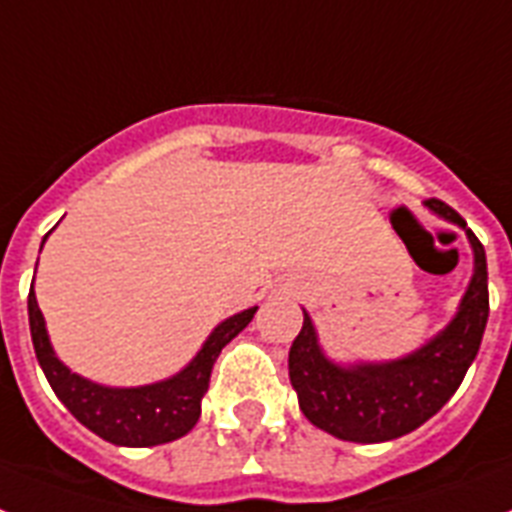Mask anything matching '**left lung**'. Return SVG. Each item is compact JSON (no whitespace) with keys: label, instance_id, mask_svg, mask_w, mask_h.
<instances>
[{"label":"left lung","instance_id":"obj_1","mask_svg":"<svg viewBox=\"0 0 512 512\" xmlns=\"http://www.w3.org/2000/svg\"><path fill=\"white\" fill-rule=\"evenodd\" d=\"M426 207L463 228L473 249L471 284L455 318L410 355L389 363L339 365L323 355L305 313L302 331L289 350V378L299 410L313 426L344 442H389L418 429L458 392L481 347L489 318L484 244L442 199H426Z\"/></svg>","mask_w":512,"mask_h":512}]
</instances>
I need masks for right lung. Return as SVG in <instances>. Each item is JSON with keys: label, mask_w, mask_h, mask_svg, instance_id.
I'll list each match as a JSON object with an SVG mask.
<instances>
[{"label": "right lung", "mask_w": 512, "mask_h": 512, "mask_svg": "<svg viewBox=\"0 0 512 512\" xmlns=\"http://www.w3.org/2000/svg\"><path fill=\"white\" fill-rule=\"evenodd\" d=\"M47 236H44V242H47ZM255 313L257 305L247 307L215 326L213 334L202 344V350L176 376L157 381V384L120 389V386L94 384L89 378L70 371L65 363H60V357L54 355L52 342H49L47 323L39 310L36 294H33V284L31 294H28L33 350H36L49 386L86 429L102 436L105 442L120 444V447H155V444L173 442V439L189 434L202 413V397L210 386V373H213L220 350L239 331L247 328Z\"/></svg>", "instance_id": "1"}]
</instances>
